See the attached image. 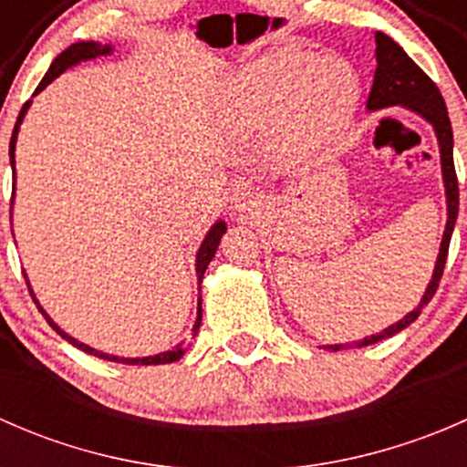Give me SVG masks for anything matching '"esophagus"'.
I'll return each instance as SVG.
<instances>
[{"mask_svg": "<svg viewBox=\"0 0 467 467\" xmlns=\"http://www.w3.org/2000/svg\"><path fill=\"white\" fill-rule=\"evenodd\" d=\"M253 205H255V201H253L251 194H242V196H237V201H234V210L242 212V214L251 212Z\"/></svg>", "mask_w": 467, "mask_h": 467, "instance_id": "34e87169", "label": "esophagus"}]
</instances>
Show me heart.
Masks as SVG:
<instances>
[{"mask_svg":"<svg viewBox=\"0 0 467 467\" xmlns=\"http://www.w3.org/2000/svg\"><path fill=\"white\" fill-rule=\"evenodd\" d=\"M359 99L355 67L338 56L280 49L239 69L230 83L228 110L242 129L273 121V144L303 158L334 138Z\"/></svg>","mask_w":467,"mask_h":467,"instance_id":"obj_1","label":"heart"}]
</instances>
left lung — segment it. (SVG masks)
<instances>
[{
    "mask_svg": "<svg viewBox=\"0 0 467 467\" xmlns=\"http://www.w3.org/2000/svg\"><path fill=\"white\" fill-rule=\"evenodd\" d=\"M375 40H378V69H375V81L373 89L368 94V103L366 106L370 110H379L386 106H402L411 108V110L420 112L430 124H434L438 144H441V158H442V178H445V192H447V225L445 234H442L441 253H438L434 277H431L430 286H427L425 296H422L418 309H413L411 314L402 318L400 323L386 327L381 334L364 338L357 346H370V343H378L384 337H393L400 329H404L407 325H411L420 317V309L434 298L438 282L442 277V268H445L447 251H450V239L451 230H454L456 214H459V181H456V169H454V138H451V124L450 117H447V106L441 97V89L436 88V83L413 63L407 56V51L398 45V42L390 40L386 33L378 31L375 33ZM341 346H334V350H338Z\"/></svg>",
    "mask_w": 467,
    "mask_h": 467,
    "instance_id": "left-lung-1",
    "label": "left lung"
}]
</instances>
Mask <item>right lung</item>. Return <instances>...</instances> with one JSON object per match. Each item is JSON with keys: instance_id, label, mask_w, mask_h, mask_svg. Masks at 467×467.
Segmentation results:
<instances>
[{"instance_id": "right-lung-1", "label": "right lung", "mask_w": 467, "mask_h": 467, "mask_svg": "<svg viewBox=\"0 0 467 467\" xmlns=\"http://www.w3.org/2000/svg\"><path fill=\"white\" fill-rule=\"evenodd\" d=\"M103 54H110V47H108V45L101 47V45H97V42H77V45H72V47H69V49H65L63 54H60L58 58H56L54 63H51L49 72L45 74V78H42V81H40V86L36 88V94L40 92V89H45L47 86H49V83L54 81V78L58 77V74L65 72V69L72 67V65H77L78 60L97 58V56H103ZM29 103H31V101H26L25 106H22L20 117H17V121H16V129H13L11 146H8V153H11V167H16V140H17V129H20L22 117H25V112H26V108H29ZM223 233H225V223H223V221H219V223L212 225V230H210V233H207V237L203 239V244H201V251H199V255H196V273H199V285H201V282H203V273H205L207 264H210L212 257H214L216 246H219L221 234H223ZM26 286H29V285H26ZM29 294L33 296L31 289H29ZM33 300H36V298H33ZM36 305H37V300H36ZM37 309H40L42 317L47 318V323H49L51 327H54L56 332L60 334V337L67 338V341L72 343V346H77L78 350L88 352V355L99 357V359L121 361V364H130V366H158V364H171V361H178V359H181V357H182V352H185V350H182V348H178V350H169V352H162V355H155V357H144V359H119V357H112V355H106V352L92 350V348L86 346V343H78L77 338H72V337H69V334H65L63 329L58 327V325L51 321V318L47 317L45 309H42V307H37ZM199 327H201V303H199V318H196L194 332H199Z\"/></svg>"}]
</instances>
